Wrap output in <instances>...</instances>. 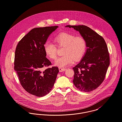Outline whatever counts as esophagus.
<instances>
[{
	"mask_svg": "<svg viewBox=\"0 0 122 122\" xmlns=\"http://www.w3.org/2000/svg\"><path fill=\"white\" fill-rule=\"evenodd\" d=\"M59 70L60 72H62V71H65L66 70V69L62 68H59Z\"/></svg>",
	"mask_w": 122,
	"mask_h": 122,
	"instance_id": "34e87169",
	"label": "esophagus"
}]
</instances>
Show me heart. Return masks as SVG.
<instances>
[{"instance_id":"heart-1","label":"heart","mask_w":122,"mask_h":122,"mask_svg":"<svg viewBox=\"0 0 122 122\" xmlns=\"http://www.w3.org/2000/svg\"><path fill=\"white\" fill-rule=\"evenodd\" d=\"M54 41L58 46H64L63 56L57 58L54 65L60 68H64L72 64L74 61L80 60L86 50V41L81 36H75L74 35L63 33L57 36ZM45 52L47 56L54 59L57 55L55 45L51 41H47L44 45Z\"/></svg>"}]
</instances>
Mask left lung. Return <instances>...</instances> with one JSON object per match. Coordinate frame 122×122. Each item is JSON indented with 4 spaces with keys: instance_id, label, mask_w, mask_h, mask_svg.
I'll return each mask as SVG.
<instances>
[{
    "instance_id": "1",
    "label": "left lung",
    "mask_w": 122,
    "mask_h": 122,
    "mask_svg": "<svg viewBox=\"0 0 122 122\" xmlns=\"http://www.w3.org/2000/svg\"><path fill=\"white\" fill-rule=\"evenodd\" d=\"M79 31L86 41L87 49L80 62L73 69V82L81 91L88 92L104 81L110 64L108 48L104 38L89 27L83 25H66Z\"/></svg>"
}]
</instances>
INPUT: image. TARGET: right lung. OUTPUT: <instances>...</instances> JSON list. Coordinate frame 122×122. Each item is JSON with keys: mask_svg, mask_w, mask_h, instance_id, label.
<instances>
[{"mask_svg": "<svg viewBox=\"0 0 122 122\" xmlns=\"http://www.w3.org/2000/svg\"><path fill=\"white\" fill-rule=\"evenodd\" d=\"M58 26L32 29L18 42L15 51L14 70L23 88L38 97L51 90L59 72L57 67L42 71L51 64L46 57L44 45Z\"/></svg>", "mask_w": 122, "mask_h": 122, "instance_id": "1", "label": "right lung"}]
</instances>
